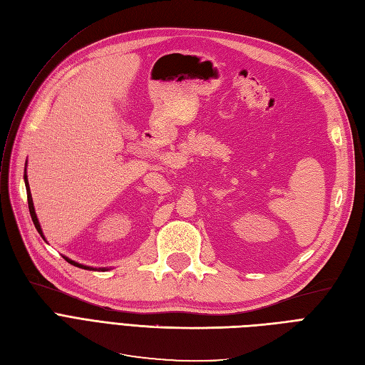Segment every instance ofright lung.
Instances as JSON below:
<instances>
[{"instance_id":"right-lung-1","label":"right lung","mask_w":365,"mask_h":365,"mask_svg":"<svg viewBox=\"0 0 365 365\" xmlns=\"http://www.w3.org/2000/svg\"><path fill=\"white\" fill-rule=\"evenodd\" d=\"M26 165H27V163H26ZM24 181H26V189H27V201H29V210H30V216H31V220H33V224H35V227H36V230H38V233L42 236V239H43V240H46V237H43L42 230H41V225H39L38 216H36V213H35V207H33V200H31V193H30V187H29V181H27V173H26V172H24ZM63 259L67 260L68 263L74 264V267H77V268H82V269H97V268L86 267V264H82V263H77V262H74V260H71V259H68V257H65V256H63ZM98 271H106V268H98Z\"/></svg>"}]
</instances>
